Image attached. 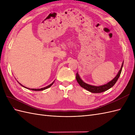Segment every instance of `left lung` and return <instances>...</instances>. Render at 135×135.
<instances>
[{
    "mask_svg": "<svg viewBox=\"0 0 135 135\" xmlns=\"http://www.w3.org/2000/svg\"><path fill=\"white\" fill-rule=\"evenodd\" d=\"M123 64H124V61L123 62V63H122L120 70H119L117 75L114 77V78H113V79L112 80H110V82H109L107 83L103 84V85H101V86H93V85H90V84H89L85 82H84L82 80V79L80 78L78 73H76V79L78 83H79V84L81 87H83V89L87 90V91H90L91 93H100L104 92V91H105L110 89L111 87L113 86L115 84V83H116V82L118 79V78L120 76V74H121V71H122V68H123Z\"/></svg>",
    "mask_w": 135,
    "mask_h": 135,
    "instance_id": "8db88e82",
    "label": "left lung"
}]
</instances>
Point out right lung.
<instances>
[{
	"mask_svg": "<svg viewBox=\"0 0 135 135\" xmlns=\"http://www.w3.org/2000/svg\"><path fill=\"white\" fill-rule=\"evenodd\" d=\"M55 82V81H54ZM54 82H53L51 84H49V85H48V86H46V87H43V88H41V89H29V88H27V87H26L25 86H23V85H22V84H21V83H20L21 85L22 86H23V87H25V88H27V89H29V90H33V91H42V90H45V89H48V88H49L50 87H51L52 84L54 83Z\"/></svg>",
	"mask_w": 135,
	"mask_h": 135,
	"instance_id": "1",
	"label": "right lung"
}]
</instances>
